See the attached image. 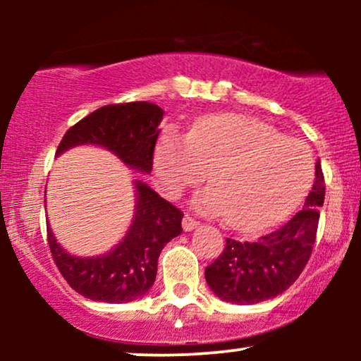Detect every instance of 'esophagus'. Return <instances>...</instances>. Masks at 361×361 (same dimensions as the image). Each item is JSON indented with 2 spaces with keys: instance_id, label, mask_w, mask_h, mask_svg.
Returning a JSON list of instances; mask_svg holds the SVG:
<instances>
[{
  "instance_id": "obj_1",
  "label": "esophagus",
  "mask_w": 361,
  "mask_h": 361,
  "mask_svg": "<svg viewBox=\"0 0 361 361\" xmlns=\"http://www.w3.org/2000/svg\"><path fill=\"white\" fill-rule=\"evenodd\" d=\"M181 226H183V231H186V233H190V231L197 229V227L200 226V224L195 221V219L190 217V215H185L183 222H181Z\"/></svg>"
}]
</instances>
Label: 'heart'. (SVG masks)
I'll use <instances>...</instances> for the list:
<instances>
[{
    "mask_svg": "<svg viewBox=\"0 0 361 361\" xmlns=\"http://www.w3.org/2000/svg\"><path fill=\"white\" fill-rule=\"evenodd\" d=\"M154 171L169 198L200 183L205 173L210 186L195 195V209L251 233L279 222L299 204L312 161L299 140L279 137L243 115L222 114L197 120L185 137L166 132L156 146Z\"/></svg>",
    "mask_w": 361,
    "mask_h": 361,
    "instance_id": "obj_1",
    "label": "heart"
}]
</instances>
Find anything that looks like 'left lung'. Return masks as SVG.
Returning <instances> with one entry per match:
<instances>
[{
	"mask_svg": "<svg viewBox=\"0 0 361 361\" xmlns=\"http://www.w3.org/2000/svg\"><path fill=\"white\" fill-rule=\"evenodd\" d=\"M324 204V176L316 163V180L304 209L280 229L258 241L227 239L222 255L205 268V280L221 300L251 305L273 299L293 283L307 264L316 241L319 209Z\"/></svg>",
	"mask_w": 361,
	"mask_h": 361,
	"instance_id": "left-lung-1",
	"label": "left lung"
}]
</instances>
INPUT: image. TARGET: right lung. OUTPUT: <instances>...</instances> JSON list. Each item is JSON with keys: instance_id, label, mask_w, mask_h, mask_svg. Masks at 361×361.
<instances>
[{"instance_id": "add662e5", "label": "right lung", "mask_w": 361, "mask_h": 361, "mask_svg": "<svg viewBox=\"0 0 361 361\" xmlns=\"http://www.w3.org/2000/svg\"><path fill=\"white\" fill-rule=\"evenodd\" d=\"M164 110L149 102L106 105L94 110L62 137L56 156L80 146H97L127 168L149 175ZM134 215L122 241L98 256H76L57 243L47 224L52 258L71 288L94 302L122 304L140 299L154 285L157 258L181 234L183 214L142 180L132 181ZM45 204V200H44Z\"/></svg>"}]
</instances>
